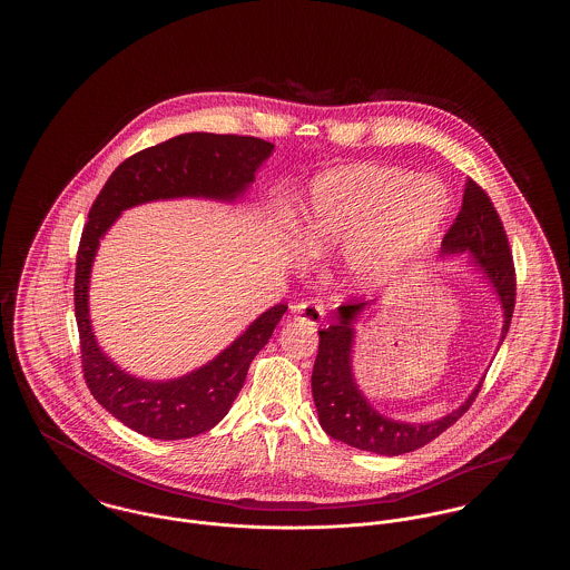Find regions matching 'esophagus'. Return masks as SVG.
Segmentation results:
<instances>
[{
	"label": "esophagus",
	"instance_id": "34e87169",
	"mask_svg": "<svg viewBox=\"0 0 570 570\" xmlns=\"http://www.w3.org/2000/svg\"><path fill=\"white\" fill-rule=\"evenodd\" d=\"M293 314L298 323H307V325H321V321L325 318V307L316 301H301L297 305H293Z\"/></svg>",
	"mask_w": 570,
	"mask_h": 570
}]
</instances>
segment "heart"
<instances>
[{"label": "heart", "mask_w": 570, "mask_h": 570, "mask_svg": "<svg viewBox=\"0 0 570 570\" xmlns=\"http://www.w3.org/2000/svg\"><path fill=\"white\" fill-rule=\"evenodd\" d=\"M449 214V190L434 179L384 166H340L312 181L301 239L312 256L346 247L348 272L380 282L402 272Z\"/></svg>", "instance_id": "1"}]
</instances>
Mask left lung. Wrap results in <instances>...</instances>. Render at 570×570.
I'll list each match as a JSON object with an SVG mask.
<instances>
[{
    "instance_id": "8db88e82",
    "label": "left lung",
    "mask_w": 570,
    "mask_h": 570,
    "mask_svg": "<svg viewBox=\"0 0 570 570\" xmlns=\"http://www.w3.org/2000/svg\"><path fill=\"white\" fill-rule=\"evenodd\" d=\"M440 252L442 256L470 254L472 267L488 279L502 307V344L515 309V267L500 216L485 190L472 179L465 181L461 212L444 235ZM367 305L372 303L340 305L335 323L318 331L321 344L312 372V395L318 421L331 438L361 451L395 458L416 451L446 432L472 406L483 380L460 407L432 423H404L384 416L354 380V321Z\"/></svg>"
}]
</instances>
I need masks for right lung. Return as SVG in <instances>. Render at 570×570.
Returning a JSON list of instances; mask_svg holds the SVG:
<instances>
[{"label": "right lung", "instance_id": "add662e5", "mask_svg": "<svg viewBox=\"0 0 570 570\" xmlns=\"http://www.w3.org/2000/svg\"><path fill=\"white\" fill-rule=\"evenodd\" d=\"M272 151V142L254 136H175L119 164L89 209L75 275L82 376L98 404L138 434L181 440L216 428L239 395L252 358L265 348L288 305L279 303L263 312L228 348L186 376L136 379L100 351L89 318V275L100 239L126 209L142 203L168 198L235 203L254 184L256 170Z\"/></svg>", "mask_w": 570, "mask_h": 570}]
</instances>
